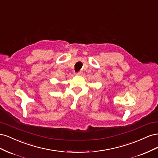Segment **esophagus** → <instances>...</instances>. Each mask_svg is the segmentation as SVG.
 Masks as SVG:
<instances>
[{
    "label": "esophagus",
    "mask_w": 158,
    "mask_h": 158,
    "mask_svg": "<svg viewBox=\"0 0 158 158\" xmlns=\"http://www.w3.org/2000/svg\"><path fill=\"white\" fill-rule=\"evenodd\" d=\"M82 74V71H79V72H78V73H76V75H81V74Z\"/></svg>",
    "instance_id": "34e87169"
}]
</instances>
